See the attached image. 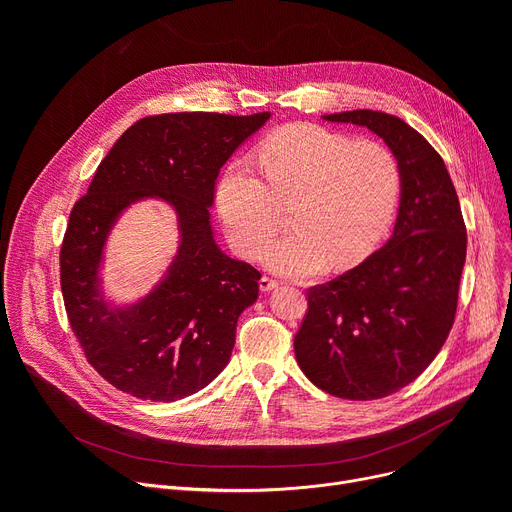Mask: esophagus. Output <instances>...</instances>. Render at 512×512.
Returning a JSON list of instances; mask_svg holds the SVG:
<instances>
[{
	"label": "esophagus",
	"instance_id": "1",
	"mask_svg": "<svg viewBox=\"0 0 512 512\" xmlns=\"http://www.w3.org/2000/svg\"><path fill=\"white\" fill-rule=\"evenodd\" d=\"M278 280H274V278H270V276H263L261 280H259V288L263 290V292H270V290H274V288H278Z\"/></svg>",
	"mask_w": 512,
	"mask_h": 512
}]
</instances>
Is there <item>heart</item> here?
I'll return each mask as SVG.
<instances>
[{
  "label": "heart",
  "mask_w": 512,
  "mask_h": 512,
  "mask_svg": "<svg viewBox=\"0 0 512 512\" xmlns=\"http://www.w3.org/2000/svg\"><path fill=\"white\" fill-rule=\"evenodd\" d=\"M260 174L247 155L230 159L215 186V207L232 247L257 255L290 203V232L267 242L261 261L286 276H311L326 263L355 265L386 234L400 199L398 157L378 141L288 124L259 145Z\"/></svg>",
  "instance_id": "1"
}]
</instances>
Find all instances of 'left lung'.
Masks as SVG:
<instances>
[{
    "label": "left lung",
    "mask_w": 512,
    "mask_h": 512,
    "mask_svg": "<svg viewBox=\"0 0 512 512\" xmlns=\"http://www.w3.org/2000/svg\"><path fill=\"white\" fill-rule=\"evenodd\" d=\"M324 120L365 126L384 139L400 164V205L380 251L307 290L309 309L294 336V355L324 392L375 400L419 378L446 342L467 230L444 159L405 120L373 110Z\"/></svg>",
    "instance_id": "left-lung-1"
}]
</instances>
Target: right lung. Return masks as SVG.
<instances>
[{
  "mask_svg": "<svg viewBox=\"0 0 512 512\" xmlns=\"http://www.w3.org/2000/svg\"><path fill=\"white\" fill-rule=\"evenodd\" d=\"M267 120L270 112L147 116L116 141L74 203L60 251L64 305L87 361L118 390L172 402L228 365L236 321L257 301L261 274L215 245L209 207L220 168ZM143 198L175 207L181 247L165 280L120 308L104 301L98 265L119 213Z\"/></svg>",
  "mask_w": 512,
  "mask_h": 512,
  "instance_id": "right-lung-1",
  "label": "right lung"
}]
</instances>
